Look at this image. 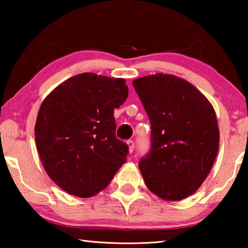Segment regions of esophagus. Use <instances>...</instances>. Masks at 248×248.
Listing matches in <instances>:
<instances>
[{"label":"esophagus","instance_id":"obj_1","mask_svg":"<svg viewBox=\"0 0 248 248\" xmlns=\"http://www.w3.org/2000/svg\"><path fill=\"white\" fill-rule=\"evenodd\" d=\"M127 145H128V149H129V152L131 153L132 151L134 150V142L132 140H128L127 141Z\"/></svg>","mask_w":248,"mask_h":248}]
</instances>
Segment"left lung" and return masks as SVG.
Returning <instances> with one entry per match:
<instances>
[{"instance_id":"1","label":"left lung","mask_w":248,"mask_h":248,"mask_svg":"<svg viewBox=\"0 0 248 248\" xmlns=\"http://www.w3.org/2000/svg\"><path fill=\"white\" fill-rule=\"evenodd\" d=\"M151 123V150L139 162L151 192L166 201L183 200L202 185L220 143L215 108L186 79L156 73L134 79Z\"/></svg>"}]
</instances>
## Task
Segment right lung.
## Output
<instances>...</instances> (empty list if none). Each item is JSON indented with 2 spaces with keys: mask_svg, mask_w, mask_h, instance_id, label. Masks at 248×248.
Returning a JSON list of instances; mask_svg holds the SVG:
<instances>
[{
  "mask_svg": "<svg viewBox=\"0 0 248 248\" xmlns=\"http://www.w3.org/2000/svg\"><path fill=\"white\" fill-rule=\"evenodd\" d=\"M125 79L82 73L44 99L35 140L46 173L70 195L89 198L105 189L127 161L116 138L115 108L128 97Z\"/></svg>",
  "mask_w": 248,
  "mask_h": 248,
  "instance_id": "obj_1",
  "label": "right lung"
}]
</instances>
